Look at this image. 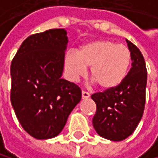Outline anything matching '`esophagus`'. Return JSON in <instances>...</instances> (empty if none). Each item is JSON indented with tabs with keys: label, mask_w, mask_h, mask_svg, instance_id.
Segmentation results:
<instances>
[{
	"label": "esophagus",
	"mask_w": 158,
	"mask_h": 158,
	"mask_svg": "<svg viewBox=\"0 0 158 158\" xmlns=\"http://www.w3.org/2000/svg\"><path fill=\"white\" fill-rule=\"evenodd\" d=\"M89 98V94L86 91H82V98L83 99H87Z\"/></svg>",
	"instance_id": "obj_1"
}]
</instances>
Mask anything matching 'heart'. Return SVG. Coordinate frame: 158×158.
<instances>
[{"label": "heart", "mask_w": 158, "mask_h": 158, "mask_svg": "<svg viewBox=\"0 0 158 158\" xmlns=\"http://www.w3.org/2000/svg\"><path fill=\"white\" fill-rule=\"evenodd\" d=\"M131 64V53L127 46L108 39H96L81 46L78 52L69 51L64 69L71 81H77L91 66L92 79L103 89L117 88L123 83Z\"/></svg>", "instance_id": "obj_1"}]
</instances>
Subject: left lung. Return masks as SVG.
<instances>
[{
  "label": "left lung",
  "mask_w": 158,
  "mask_h": 158,
  "mask_svg": "<svg viewBox=\"0 0 158 158\" xmlns=\"http://www.w3.org/2000/svg\"><path fill=\"white\" fill-rule=\"evenodd\" d=\"M131 69L117 88L92 94L96 104L93 125L101 137L122 141L134 132L145 109L147 69L141 51L127 39Z\"/></svg>",
  "instance_id": "8db88e82"
}]
</instances>
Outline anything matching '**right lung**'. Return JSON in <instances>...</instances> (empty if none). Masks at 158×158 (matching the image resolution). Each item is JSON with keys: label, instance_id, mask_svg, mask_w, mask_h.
I'll list each match as a JSON object with an SVG mask.
<instances>
[{"label": "right lung", "instance_id": "add662e5", "mask_svg": "<svg viewBox=\"0 0 158 158\" xmlns=\"http://www.w3.org/2000/svg\"><path fill=\"white\" fill-rule=\"evenodd\" d=\"M67 42L64 29L31 35L11 62L10 101L22 127L35 139L59 135L82 98L76 84L60 78Z\"/></svg>", "mask_w": 158, "mask_h": 158}]
</instances>
